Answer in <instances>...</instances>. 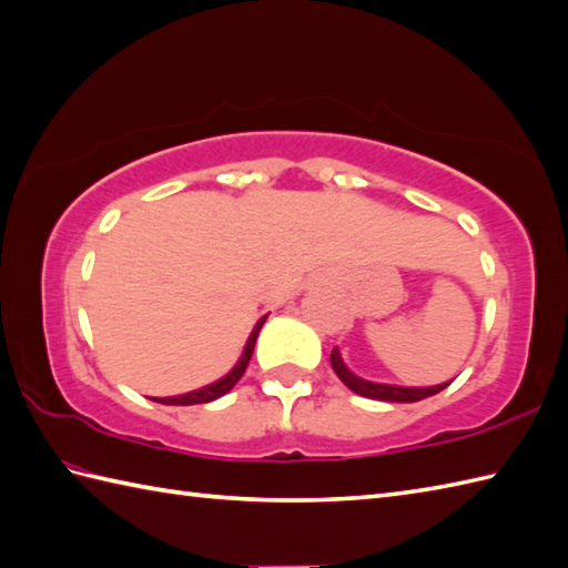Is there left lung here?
<instances>
[{
	"label": "left lung",
	"instance_id": "obj_1",
	"mask_svg": "<svg viewBox=\"0 0 568 568\" xmlns=\"http://www.w3.org/2000/svg\"><path fill=\"white\" fill-rule=\"evenodd\" d=\"M332 368L336 376L342 378V383L346 385L348 390H354L356 395H364L371 397V400H383V403H417V400H425L429 395H437L439 390H444L449 383H439V385H432V388H403V385H388V383H371L354 376L352 371L344 366L339 348H334L332 352Z\"/></svg>",
	"mask_w": 568,
	"mask_h": 568
}]
</instances>
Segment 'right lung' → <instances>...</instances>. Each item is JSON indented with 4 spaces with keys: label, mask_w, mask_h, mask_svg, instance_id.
Here are the masks:
<instances>
[{
    "label": "right lung",
    "mask_w": 568,
    "mask_h": 568,
    "mask_svg": "<svg viewBox=\"0 0 568 568\" xmlns=\"http://www.w3.org/2000/svg\"><path fill=\"white\" fill-rule=\"evenodd\" d=\"M263 322H265V317H263V320H258L256 327H253V332H251V336H248V342H246L244 354H241V358H239V364H236L232 371H229L224 378H220V381L212 383V385H204V388H200V390L185 393V395H173V397H151V400L161 403V405H202V403H212V400H216V397L226 395V393L232 390L234 385L239 383V378L244 376V371H246L248 361H251L253 346H256V339H258V332H261V327H263Z\"/></svg>",
    "instance_id": "add662e5"
}]
</instances>
